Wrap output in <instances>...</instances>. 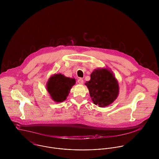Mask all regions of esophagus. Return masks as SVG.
Returning <instances> with one entry per match:
<instances>
[{"instance_id":"34e87169","label":"esophagus","mask_w":159,"mask_h":159,"mask_svg":"<svg viewBox=\"0 0 159 159\" xmlns=\"http://www.w3.org/2000/svg\"><path fill=\"white\" fill-rule=\"evenodd\" d=\"M78 83L80 84H83V83H84V81H83V80L82 78H79V79L78 80Z\"/></svg>"}]
</instances>
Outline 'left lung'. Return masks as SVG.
Returning a JSON list of instances; mask_svg holds the SVG:
<instances>
[{
	"mask_svg": "<svg viewBox=\"0 0 159 159\" xmlns=\"http://www.w3.org/2000/svg\"><path fill=\"white\" fill-rule=\"evenodd\" d=\"M95 105L100 107L112 103L119 93V85L113 73L105 68L95 70L86 83Z\"/></svg>",
	"mask_w": 159,
	"mask_h": 159,
	"instance_id": "left-lung-1",
	"label": "left lung"
}]
</instances>
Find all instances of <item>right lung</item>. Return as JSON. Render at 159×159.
Listing matches in <instances>:
<instances>
[{
  "label": "right lung",
  "mask_w": 159,
  "mask_h": 159,
  "mask_svg": "<svg viewBox=\"0 0 159 159\" xmlns=\"http://www.w3.org/2000/svg\"><path fill=\"white\" fill-rule=\"evenodd\" d=\"M75 84L74 78L66 77L61 73L56 74L49 78L47 90L54 102H62L67 98L71 88Z\"/></svg>",
  "instance_id": "1"
}]
</instances>
